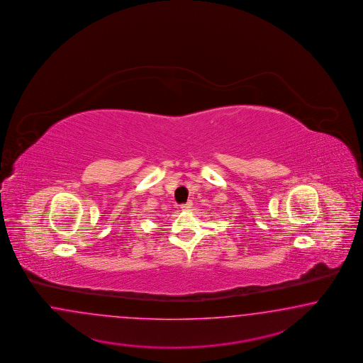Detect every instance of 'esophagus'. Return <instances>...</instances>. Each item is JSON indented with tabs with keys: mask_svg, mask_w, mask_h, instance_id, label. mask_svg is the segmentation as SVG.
Returning <instances> with one entry per match:
<instances>
[{
	"mask_svg": "<svg viewBox=\"0 0 363 363\" xmlns=\"http://www.w3.org/2000/svg\"><path fill=\"white\" fill-rule=\"evenodd\" d=\"M193 206V202L191 201H187L186 203H184V205H181V209L182 210H189L190 208Z\"/></svg>",
	"mask_w": 363,
	"mask_h": 363,
	"instance_id": "34e87169",
	"label": "esophagus"
}]
</instances>
